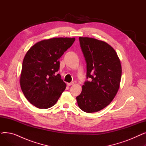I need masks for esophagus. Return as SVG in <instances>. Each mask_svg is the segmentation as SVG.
Segmentation results:
<instances>
[{"label":"esophagus","instance_id":"esophagus-1","mask_svg":"<svg viewBox=\"0 0 146 146\" xmlns=\"http://www.w3.org/2000/svg\"><path fill=\"white\" fill-rule=\"evenodd\" d=\"M74 84V82H71V83H67V85L68 86H70L71 85H73Z\"/></svg>","mask_w":146,"mask_h":146}]
</instances>
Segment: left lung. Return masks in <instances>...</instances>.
Instances as JSON below:
<instances>
[{"mask_svg":"<svg viewBox=\"0 0 146 146\" xmlns=\"http://www.w3.org/2000/svg\"><path fill=\"white\" fill-rule=\"evenodd\" d=\"M87 66L86 81L76 97L79 108L85 112H96L108 106L119 88L122 68L117 54L106 42L93 38L79 37Z\"/></svg>","mask_w":146,"mask_h":146,"instance_id":"1","label":"left lung"}]
</instances>
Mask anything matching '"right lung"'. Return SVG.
I'll return each instance as SVG.
<instances>
[{
	"instance_id": "obj_1",
	"label": "right lung",
	"mask_w": 146,
	"mask_h": 146,
	"mask_svg": "<svg viewBox=\"0 0 146 146\" xmlns=\"http://www.w3.org/2000/svg\"><path fill=\"white\" fill-rule=\"evenodd\" d=\"M75 38H53L35 44L23 60L20 85L27 100L40 109L54 105L66 88L57 74L60 58L70 48Z\"/></svg>"
}]
</instances>
